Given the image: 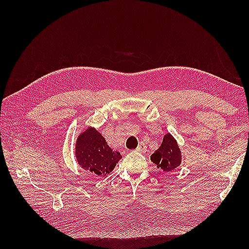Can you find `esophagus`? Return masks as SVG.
<instances>
[{
  "label": "esophagus",
  "instance_id": "esophagus-1",
  "mask_svg": "<svg viewBox=\"0 0 249 249\" xmlns=\"http://www.w3.org/2000/svg\"><path fill=\"white\" fill-rule=\"evenodd\" d=\"M137 151L141 152V153H143V152L146 151V144L144 143V142H140L138 147H137Z\"/></svg>",
  "mask_w": 249,
  "mask_h": 249
}]
</instances>
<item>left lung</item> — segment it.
I'll return each mask as SVG.
<instances>
[{"mask_svg": "<svg viewBox=\"0 0 249 249\" xmlns=\"http://www.w3.org/2000/svg\"><path fill=\"white\" fill-rule=\"evenodd\" d=\"M182 151L177 139L167 133L160 146L151 155V160L163 172H170L182 163Z\"/></svg>", "mask_w": 249, "mask_h": 249, "instance_id": "left-lung-1", "label": "left lung"}]
</instances>
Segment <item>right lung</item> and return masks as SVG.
<instances>
[{"label":"right lung","mask_w":249,"mask_h":249,"mask_svg":"<svg viewBox=\"0 0 249 249\" xmlns=\"http://www.w3.org/2000/svg\"><path fill=\"white\" fill-rule=\"evenodd\" d=\"M75 157L84 170L105 178L113 171L122 155L111 149L98 129L88 126L77 137Z\"/></svg>","instance_id":"add662e5"}]
</instances>
